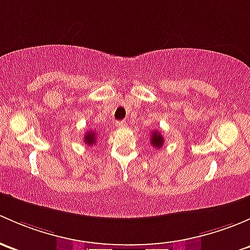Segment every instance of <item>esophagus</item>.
<instances>
[{
  "label": "esophagus",
  "instance_id": "1",
  "mask_svg": "<svg viewBox=\"0 0 250 250\" xmlns=\"http://www.w3.org/2000/svg\"><path fill=\"white\" fill-rule=\"evenodd\" d=\"M117 127H119V128H124V127H126V122H124V120H122V122H117Z\"/></svg>",
  "mask_w": 250,
  "mask_h": 250
}]
</instances>
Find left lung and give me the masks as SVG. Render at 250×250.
Wrapping results in <instances>:
<instances>
[{
	"instance_id": "obj_1",
	"label": "left lung",
	"mask_w": 250,
	"mask_h": 250,
	"mask_svg": "<svg viewBox=\"0 0 250 250\" xmlns=\"http://www.w3.org/2000/svg\"><path fill=\"white\" fill-rule=\"evenodd\" d=\"M151 146H154V148H161V146H164V137L161 133H159L158 131H154L153 133H151V141H150Z\"/></svg>"
}]
</instances>
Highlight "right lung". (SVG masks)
Listing matches in <instances>:
<instances>
[{
	"instance_id": "add662e5",
	"label": "right lung",
	"mask_w": 250,
	"mask_h": 250,
	"mask_svg": "<svg viewBox=\"0 0 250 250\" xmlns=\"http://www.w3.org/2000/svg\"><path fill=\"white\" fill-rule=\"evenodd\" d=\"M84 142L87 146H92V144L96 143V132L95 131H89L86 132V135H84Z\"/></svg>"
}]
</instances>
